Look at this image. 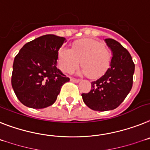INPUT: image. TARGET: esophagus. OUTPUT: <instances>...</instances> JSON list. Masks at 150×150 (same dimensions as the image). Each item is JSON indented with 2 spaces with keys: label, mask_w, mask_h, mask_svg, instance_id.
<instances>
[{
  "label": "esophagus",
  "mask_w": 150,
  "mask_h": 150,
  "mask_svg": "<svg viewBox=\"0 0 150 150\" xmlns=\"http://www.w3.org/2000/svg\"><path fill=\"white\" fill-rule=\"evenodd\" d=\"M70 80H71V81H72V82H75V83H77V82H79V79H74V78H71L70 79Z\"/></svg>",
  "instance_id": "34e87169"
}]
</instances>
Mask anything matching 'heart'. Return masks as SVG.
I'll return each mask as SVG.
<instances>
[{
	"label": "heart",
	"instance_id": "obj_1",
	"mask_svg": "<svg viewBox=\"0 0 150 150\" xmlns=\"http://www.w3.org/2000/svg\"><path fill=\"white\" fill-rule=\"evenodd\" d=\"M79 75L98 78L104 75L111 62V54L101 42L92 39H82L72 44L71 50L62 48L59 52L58 64L63 72L69 73L79 66Z\"/></svg>",
	"mask_w": 150,
	"mask_h": 150
}]
</instances>
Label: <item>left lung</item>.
<instances>
[{"label": "left lung", "mask_w": 150, "mask_h": 150, "mask_svg": "<svg viewBox=\"0 0 150 150\" xmlns=\"http://www.w3.org/2000/svg\"><path fill=\"white\" fill-rule=\"evenodd\" d=\"M104 42L112 53L110 68L91 82L90 92L81 94L85 104L97 111L114 110L124 101L132 88L135 69L130 54L120 42L110 38Z\"/></svg>", "instance_id": "obj_1"}]
</instances>
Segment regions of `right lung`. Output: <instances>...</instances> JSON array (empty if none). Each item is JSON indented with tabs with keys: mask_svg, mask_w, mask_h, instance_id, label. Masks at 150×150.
Segmentation results:
<instances>
[{
	"mask_svg": "<svg viewBox=\"0 0 150 150\" xmlns=\"http://www.w3.org/2000/svg\"><path fill=\"white\" fill-rule=\"evenodd\" d=\"M65 37L47 34L27 42L14 59L11 84L23 105L34 109L50 106L62 86L70 80L57 68Z\"/></svg>",
	"mask_w": 150,
	"mask_h": 150,
	"instance_id": "obj_1",
	"label": "right lung"
}]
</instances>
